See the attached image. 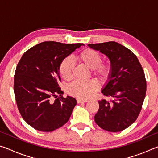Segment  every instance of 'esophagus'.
I'll use <instances>...</instances> for the list:
<instances>
[{
  "label": "esophagus",
  "mask_w": 158,
  "mask_h": 158,
  "mask_svg": "<svg viewBox=\"0 0 158 158\" xmlns=\"http://www.w3.org/2000/svg\"><path fill=\"white\" fill-rule=\"evenodd\" d=\"M77 103H81V102H86V100H81V99H77Z\"/></svg>",
  "instance_id": "esophagus-1"
}]
</instances>
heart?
I'll return each mask as SVG.
<instances>
[{"instance_id":"1","label":"heart","mask_w":158,"mask_h":158,"mask_svg":"<svg viewBox=\"0 0 158 158\" xmlns=\"http://www.w3.org/2000/svg\"><path fill=\"white\" fill-rule=\"evenodd\" d=\"M79 63L84 64L88 68L92 69L93 74L100 81H106L111 74V64L101 63V55L97 51L90 48L82 50L77 56ZM74 63L70 58H65L61 61L59 65V73L61 77L69 81L73 78ZM98 84L95 81H76L69 85L68 93L69 95L79 99H88L97 91Z\"/></svg>"}]
</instances>
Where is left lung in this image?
Listing matches in <instances>:
<instances>
[{"label":"left lung","mask_w":158,"mask_h":158,"mask_svg":"<svg viewBox=\"0 0 158 158\" xmlns=\"http://www.w3.org/2000/svg\"><path fill=\"white\" fill-rule=\"evenodd\" d=\"M110 60L111 70L102 90L111 100L98 101L95 121L102 129L117 132L132 125L139 114L146 93L142 67L133 52L116 42L89 44Z\"/></svg>","instance_id":"1"}]
</instances>
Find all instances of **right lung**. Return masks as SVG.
Here are the masks:
<instances>
[{"mask_svg": "<svg viewBox=\"0 0 158 158\" xmlns=\"http://www.w3.org/2000/svg\"><path fill=\"white\" fill-rule=\"evenodd\" d=\"M82 45L43 42L26 51L18 63L14 78L16 102L21 116L35 130L52 132L70 118L77 101L62 96L58 84L59 65ZM53 97L57 99L53 101Z\"/></svg>", "mask_w": 158, "mask_h": 158, "instance_id": "right-lung-1", "label": "right lung"}]
</instances>
